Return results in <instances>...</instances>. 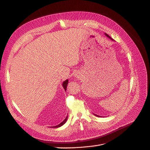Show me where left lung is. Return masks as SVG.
I'll use <instances>...</instances> for the list:
<instances>
[{
	"label": "left lung",
	"mask_w": 150,
	"mask_h": 150,
	"mask_svg": "<svg viewBox=\"0 0 150 150\" xmlns=\"http://www.w3.org/2000/svg\"><path fill=\"white\" fill-rule=\"evenodd\" d=\"M105 34L106 35V37H108V38H110V39H111L112 40H113V39H112L110 36V35H108V34H106V33H105ZM93 115H94L95 116H97V117H101V116H98V115H95V114H93Z\"/></svg>",
	"instance_id": "1"
}]
</instances>
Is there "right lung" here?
Listing matches in <instances>:
<instances>
[{
	"instance_id": "add662e5",
	"label": "right lung",
	"mask_w": 150,
	"mask_h": 150,
	"mask_svg": "<svg viewBox=\"0 0 150 150\" xmlns=\"http://www.w3.org/2000/svg\"><path fill=\"white\" fill-rule=\"evenodd\" d=\"M68 83V79H67L66 81H64L63 82V83H62L63 87V88L64 89V91H67ZM67 119H68V116H67V117H66V118L64 119V121H63V122H62L60 124H58V125H56V126H53V127H53V128H57V127H59L62 126V125H63V124H65V122L67 121Z\"/></svg>"
}]
</instances>
